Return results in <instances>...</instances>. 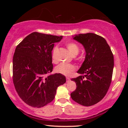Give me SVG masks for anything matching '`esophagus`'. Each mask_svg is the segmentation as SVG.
Listing matches in <instances>:
<instances>
[{
    "instance_id": "esophagus-1",
    "label": "esophagus",
    "mask_w": 128,
    "mask_h": 128,
    "mask_svg": "<svg viewBox=\"0 0 128 128\" xmlns=\"http://www.w3.org/2000/svg\"><path fill=\"white\" fill-rule=\"evenodd\" d=\"M70 80V79L69 78H66V82H68Z\"/></svg>"
}]
</instances>
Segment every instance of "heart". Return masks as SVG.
<instances>
[{"instance_id":"1","label":"heart","mask_w":128,"mask_h":128,"mask_svg":"<svg viewBox=\"0 0 128 128\" xmlns=\"http://www.w3.org/2000/svg\"><path fill=\"white\" fill-rule=\"evenodd\" d=\"M66 46L67 48L70 52V54L73 56H75L78 54L79 52V48L77 44L75 42H70L66 43ZM58 49L56 46L52 50V60L54 62H56V55ZM75 70V66L73 64H66V63H61L57 66L55 68V72L60 74H63L65 76H69Z\"/></svg>"}]
</instances>
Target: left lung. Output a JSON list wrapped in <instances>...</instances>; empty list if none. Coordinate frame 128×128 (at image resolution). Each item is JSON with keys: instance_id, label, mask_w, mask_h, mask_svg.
<instances>
[{"instance_id": "1", "label": "left lung", "mask_w": 128, "mask_h": 128, "mask_svg": "<svg viewBox=\"0 0 128 128\" xmlns=\"http://www.w3.org/2000/svg\"><path fill=\"white\" fill-rule=\"evenodd\" d=\"M73 39L81 43L86 55L77 72L83 74L72 79L76 88L72 99L83 106L94 105L106 95L112 79L114 56L110 47L102 36L93 33L80 34Z\"/></svg>"}]
</instances>
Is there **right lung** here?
I'll use <instances>...</instances> for the list:
<instances>
[{
    "label": "right lung",
    "mask_w": 128,
    "mask_h": 128,
    "mask_svg": "<svg viewBox=\"0 0 128 128\" xmlns=\"http://www.w3.org/2000/svg\"><path fill=\"white\" fill-rule=\"evenodd\" d=\"M62 36L32 32L16 47L12 79L16 92L29 106L41 108L55 98L58 86L66 82L60 73L46 76L53 70L52 51Z\"/></svg>",
    "instance_id": "right-lung-1"
}]
</instances>
